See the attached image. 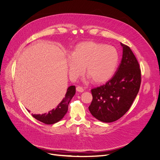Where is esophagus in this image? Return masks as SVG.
<instances>
[{
  "instance_id": "34e87169",
  "label": "esophagus",
  "mask_w": 160,
  "mask_h": 160,
  "mask_svg": "<svg viewBox=\"0 0 160 160\" xmlns=\"http://www.w3.org/2000/svg\"><path fill=\"white\" fill-rule=\"evenodd\" d=\"M76 89H77V91L78 92H83V91H84L83 88H82V87H80V86H77Z\"/></svg>"
}]
</instances>
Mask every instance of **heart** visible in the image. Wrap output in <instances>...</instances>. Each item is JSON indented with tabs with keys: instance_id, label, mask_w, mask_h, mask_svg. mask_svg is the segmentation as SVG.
Returning a JSON list of instances; mask_svg holds the SVG:
<instances>
[{
	"instance_id": "heart-1",
	"label": "heart",
	"mask_w": 160,
	"mask_h": 160,
	"mask_svg": "<svg viewBox=\"0 0 160 160\" xmlns=\"http://www.w3.org/2000/svg\"><path fill=\"white\" fill-rule=\"evenodd\" d=\"M119 61L118 51L113 47L94 41L78 44L68 59L69 75L75 80L85 70L95 83H103L115 73Z\"/></svg>"
}]
</instances>
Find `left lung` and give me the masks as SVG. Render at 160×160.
I'll return each mask as SVG.
<instances>
[{
  "label": "left lung",
  "instance_id": "obj_1",
  "mask_svg": "<svg viewBox=\"0 0 160 160\" xmlns=\"http://www.w3.org/2000/svg\"><path fill=\"white\" fill-rule=\"evenodd\" d=\"M121 45L122 58L115 74L105 85L91 89L92 100L89 110L95 118L104 122L122 118L140 89L141 70L138 61L128 46Z\"/></svg>",
  "mask_w": 160,
  "mask_h": 160
}]
</instances>
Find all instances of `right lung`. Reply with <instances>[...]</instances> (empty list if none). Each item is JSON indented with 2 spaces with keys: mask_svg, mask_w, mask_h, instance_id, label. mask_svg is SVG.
<instances>
[{
  "mask_svg": "<svg viewBox=\"0 0 160 160\" xmlns=\"http://www.w3.org/2000/svg\"><path fill=\"white\" fill-rule=\"evenodd\" d=\"M75 92L76 88L75 85H71L69 87L68 89H67L65 98L56 107L55 109L52 110L47 113H46L41 115L32 114V115L36 119L46 124H52L59 122L64 118V116L67 113L68 110V105L72 98L75 94Z\"/></svg>",
  "mask_w": 160,
  "mask_h": 160,
  "instance_id": "1",
  "label": "right lung"
}]
</instances>
